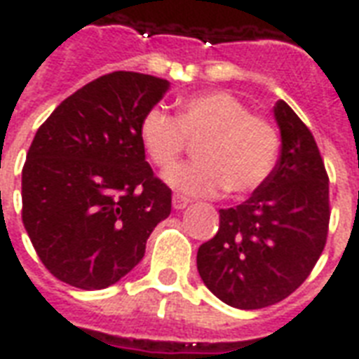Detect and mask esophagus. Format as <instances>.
I'll return each instance as SVG.
<instances>
[{"instance_id":"esophagus-1","label":"esophagus","mask_w":359,"mask_h":359,"mask_svg":"<svg viewBox=\"0 0 359 359\" xmlns=\"http://www.w3.org/2000/svg\"><path fill=\"white\" fill-rule=\"evenodd\" d=\"M188 202H190V200L184 198V196H180V194L172 196V208H175V210H184V208L188 205Z\"/></svg>"}]
</instances>
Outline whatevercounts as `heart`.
Returning a JSON list of instances; mask_svg holds the SVG:
<instances>
[{"label":"heart","mask_w":359,"mask_h":359,"mask_svg":"<svg viewBox=\"0 0 359 359\" xmlns=\"http://www.w3.org/2000/svg\"><path fill=\"white\" fill-rule=\"evenodd\" d=\"M142 148L159 171H171L187 151L198 146V161L167 175V182L187 196L248 194L264 184L275 169L280 149L277 126L229 92H210L182 102L177 118L163 109H149L140 121Z\"/></svg>","instance_id":"heart-1"}]
</instances>
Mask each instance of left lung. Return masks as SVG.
<instances>
[{
    "label": "left lung",
    "mask_w": 359,
    "mask_h": 359,
    "mask_svg": "<svg viewBox=\"0 0 359 359\" xmlns=\"http://www.w3.org/2000/svg\"><path fill=\"white\" fill-rule=\"evenodd\" d=\"M280 157L264 184L219 210V231L198 248V273L219 300L259 309L309 277L329 233V177L316 138L283 100L275 103Z\"/></svg>",
    "instance_id": "obj_1"
}]
</instances>
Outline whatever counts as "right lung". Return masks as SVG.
I'll list each match as a JSON object with an SVG mask.
<instances>
[{"mask_svg": "<svg viewBox=\"0 0 359 359\" xmlns=\"http://www.w3.org/2000/svg\"><path fill=\"white\" fill-rule=\"evenodd\" d=\"M167 90L151 74H103L38 128L22 167V225L46 269L67 285H115L169 217L171 188L154 175L138 136Z\"/></svg>", "mask_w": 359, "mask_h": 359, "instance_id": "1", "label": "right lung"}]
</instances>
